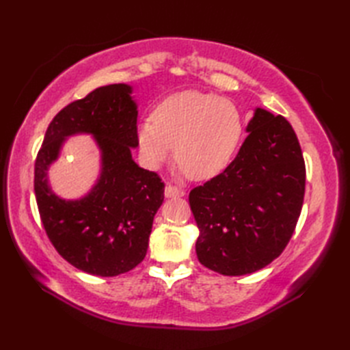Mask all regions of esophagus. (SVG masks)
<instances>
[{"instance_id":"esophagus-1","label":"esophagus","mask_w":350,"mask_h":350,"mask_svg":"<svg viewBox=\"0 0 350 350\" xmlns=\"http://www.w3.org/2000/svg\"><path fill=\"white\" fill-rule=\"evenodd\" d=\"M163 192H165L167 198H176V197H183L185 196V192L182 189L176 188V187H171V185L165 187V191H163Z\"/></svg>"}]
</instances>
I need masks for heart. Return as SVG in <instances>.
<instances>
[{
	"instance_id": "obj_1",
	"label": "heart",
	"mask_w": 350,
	"mask_h": 350,
	"mask_svg": "<svg viewBox=\"0 0 350 350\" xmlns=\"http://www.w3.org/2000/svg\"><path fill=\"white\" fill-rule=\"evenodd\" d=\"M242 137V120L232 102L218 96L182 92L161 102L153 122L138 126L137 141L148 168L171 153L188 176L206 180L227 167Z\"/></svg>"
}]
</instances>
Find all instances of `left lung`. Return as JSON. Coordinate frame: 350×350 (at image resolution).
<instances>
[{"label": "left lung", "mask_w": 350, "mask_h": 350, "mask_svg": "<svg viewBox=\"0 0 350 350\" xmlns=\"http://www.w3.org/2000/svg\"><path fill=\"white\" fill-rule=\"evenodd\" d=\"M247 132L234 161L189 192L200 263L230 277L256 272L281 254L306 192V163L292 124L257 107Z\"/></svg>", "instance_id": "8db88e82"}]
</instances>
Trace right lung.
<instances>
[{"mask_svg":"<svg viewBox=\"0 0 350 350\" xmlns=\"http://www.w3.org/2000/svg\"><path fill=\"white\" fill-rule=\"evenodd\" d=\"M128 84L96 88L63 108L44 133L36 159L34 192L49 241L79 271L116 277L146 257L163 183L132 158L138 147V103ZM90 135L100 150L91 191L68 200L50 188L47 171L70 136Z\"/></svg>","mask_w":350,"mask_h":350,"instance_id":"add662e5","label":"right lung"}]
</instances>
